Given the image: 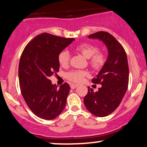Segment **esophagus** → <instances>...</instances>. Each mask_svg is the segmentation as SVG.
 Returning a JSON list of instances; mask_svg holds the SVG:
<instances>
[{"label":"esophagus","mask_w":147,"mask_h":147,"mask_svg":"<svg viewBox=\"0 0 147 147\" xmlns=\"http://www.w3.org/2000/svg\"><path fill=\"white\" fill-rule=\"evenodd\" d=\"M78 86L77 84H70V88H72V89H75V88H77V86Z\"/></svg>","instance_id":"34e87169"}]
</instances>
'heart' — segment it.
I'll use <instances>...</instances> for the list:
<instances>
[{"label": "heart", "mask_w": 147, "mask_h": 147, "mask_svg": "<svg viewBox=\"0 0 147 147\" xmlns=\"http://www.w3.org/2000/svg\"><path fill=\"white\" fill-rule=\"evenodd\" d=\"M98 50V47L91 44H82L75 47V51L81 54L86 59H88V65L94 70H101L106 62L105 54L103 51ZM70 59V54L66 50L61 51L58 55L59 63L63 67L68 65ZM88 74V72L86 70H73L66 73L65 77L71 82L80 83L83 81Z\"/></svg>", "instance_id": "heart-1"}]
</instances>
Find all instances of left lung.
I'll return each instance as SVG.
<instances>
[{
    "label": "left lung",
    "instance_id": "1",
    "mask_svg": "<svg viewBox=\"0 0 147 147\" xmlns=\"http://www.w3.org/2000/svg\"><path fill=\"white\" fill-rule=\"evenodd\" d=\"M88 38L102 41L109 53L105 65L96 77L91 80L93 84H100L102 87L97 92L88 87L84 103L93 115L106 117L119 107L128 89V59L123 46L110 33L99 31L91 34Z\"/></svg>",
    "mask_w": 147,
    "mask_h": 147
}]
</instances>
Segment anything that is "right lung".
<instances>
[{
  "label": "right lung",
  "instance_id": "right-lung-1",
  "mask_svg": "<svg viewBox=\"0 0 147 147\" xmlns=\"http://www.w3.org/2000/svg\"><path fill=\"white\" fill-rule=\"evenodd\" d=\"M74 40L44 33L33 38L22 52L19 64L21 93L40 118L55 119L65 107L70 86L65 82L58 88L49 77L59 71V54Z\"/></svg>",
  "mask_w": 147,
  "mask_h": 147
}]
</instances>
